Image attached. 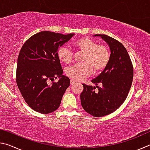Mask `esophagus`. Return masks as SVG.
Wrapping results in <instances>:
<instances>
[{
	"label": "esophagus",
	"mask_w": 150,
	"mask_h": 150,
	"mask_svg": "<svg viewBox=\"0 0 150 150\" xmlns=\"http://www.w3.org/2000/svg\"><path fill=\"white\" fill-rule=\"evenodd\" d=\"M70 83H71V85L75 84V81L73 80V79H71V80L70 81Z\"/></svg>",
	"instance_id": "34e87169"
}]
</instances>
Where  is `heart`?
<instances>
[{"mask_svg": "<svg viewBox=\"0 0 150 150\" xmlns=\"http://www.w3.org/2000/svg\"><path fill=\"white\" fill-rule=\"evenodd\" d=\"M73 47L76 51L83 52L81 57L83 63H77L65 69L68 77L75 81H81L93 71L100 73L105 70L110 60V52L107 45L97 44L95 40L83 37L75 40ZM57 57L65 63L71 62L73 57L72 51L65 45L61 46L57 51Z\"/></svg>", "mask_w": 150, "mask_h": 150, "instance_id": "1", "label": "heart"}]
</instances>
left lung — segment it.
<instances>
[{
	"instance_id": "8db88e82",
	"label": "left lung",
	"mask_w": 150,
	"mask_h": 150,
	"mask_svg": "<svg viewBox=\"0 0 150 150\" xmlns=\"http://www.w3.org/2000/svg\"><path fill=\"white\" fill-rule=\"evenodd\" d=\"M107 43L110 49V60L106 69L94 79L95 87L83 84L81 102L84 110L95 117H101L117 110L126 100L134 77L133 65L125 47L105 34H96ZM98 84H102L101 88Z\"/></svg>"
}]
</instances>
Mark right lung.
<instances>
[{
    "label": "right lung",
    "instance_id": "obj_1",
    "mask_svg": "<svg viewBox=\"0 0 150 150\" xmlns=\"http://www.w3.org/2000/svg\"><path fill=\"white\" fill-rule=\"evenodd\" d=\"M73 35L43 31L33 35L22 45L16 80L25 102L34 110L49 114L59 108L70 80L62 75L57 51ZM57 77V82L49 83Z\"/></svg>",
    "mask_w": 150,
    "mask_h": 150
}]
</instances>
